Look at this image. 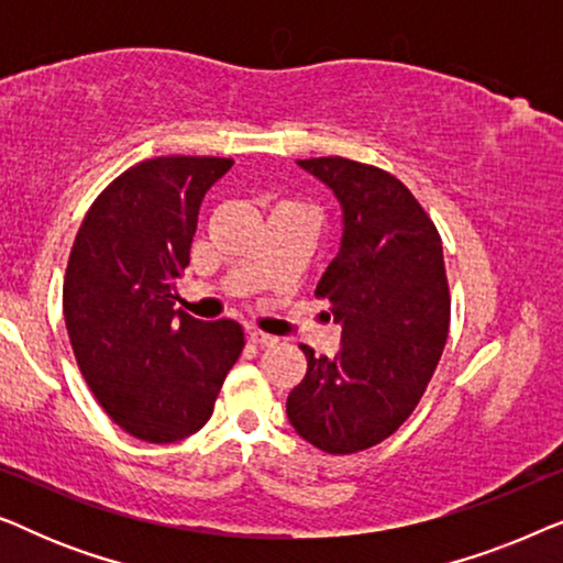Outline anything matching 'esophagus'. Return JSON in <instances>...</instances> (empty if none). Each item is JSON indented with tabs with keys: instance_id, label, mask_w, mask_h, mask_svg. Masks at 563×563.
<instances>
[{
	"instance_id": "34e87169",
	"label": "esophagus",
	"mask_w": 563,
	"mask_h": 563,
	"mask_svg": "<svg viewBox=\"0 0 563 563\" xmlns=\"http://www.w3.org/2000/svg\"><path fill=\"white\" fill-rule=\"evenodd\" d=\"M249 341L253 345H261V349H266V345H274L276 343V338L268 335V333H261V330H256V328H251L249 330Z\"/></svg>"
}]
</instances>
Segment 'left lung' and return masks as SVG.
Returning a JSON list of instances; mask_svg holds the SVG:
<instances>
[{
    "label": "left lung",
    "mask_w": 563,
    "mask_h": 563,
    "mask_svg": "<svg viewBox=\"0 0 563 563\" xmlns=\"http://www.w3.org/2000/svg\"><path fill=\"white\" fill-rule=\"evenodd\" d=\"M333 189L343 210L338 256L314 295L341 322L333 358L307 356L287 418L325 453H356L389 438L426 395L451 322L441 235L397 176L341 156L297 161Z\"/></svg>",
    "instance_id": "left-lung-1"
}]
</instances>
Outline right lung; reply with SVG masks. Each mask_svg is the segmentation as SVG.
<instances>
[{
	"mask_svg": "<svg viewBox=\"0 0 563 563\" xmlns=\"http://www.w3.org/2000/svg\"><path fill=\"white\" fill-rule=\"evenodd\" d=\"M230 166L218 156L130 166L89 207L68 256L64 318L76 364L104 412L141 441L197 433L245 345L235 320L174 310L199 205Z\"/></svg>",
	"mask_w": 563,
	"mask_h": 563,
	"instance_id": "obj_1",
	"label": "right lung"
}]
</instances>
